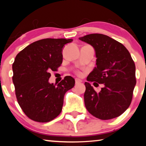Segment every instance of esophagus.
<instances>
[{
  "instance_id": "obj_1",
  "label": "esophagus",
  "mask_w": 146,
  "mask_h": 146,
  "mask_svg": "<svg viewBox=\"0 0 146 146\" xmlns=\"http://www.w3.org/2000/svg\"><path fill=\"white\" fill-rule=\"evenodd\" d=\"M82 82V80H80L78 78H75V84H80Z\"/></svg>"
}]
</instances>
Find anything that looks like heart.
Instances as JSON below:
<instances>
[{"label":"heart","mask_w":146,"mask_h":146,"mask_svg":"<svg viewBox=\"0 0 146 146\" xmlns=\"http://www.w3.org/2000/svg\"><path fill=\"white\" fill-rule=\"evenodd\" d=\"M78 75H80V73H78Z\"/></svg>","instance_id":"heart-1"}]
</instances>
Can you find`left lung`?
<instances>
[{"label": "left lung", "instance_id": "1", "mask_svg": "<svg viewBox=\"0 0 146 146\" xmlns=\"http://www.w3.org/2000/svg\"><path fill=\"white\" fill-rule=\"evenodd\" d=\"M95 48L97 66L87 77L93 84H103L97 92L86 82L85 106L88 112L101 120L119 117L129 108L136 85L135 64L129 51L119 42L100 33L79 38Z\"/></svg>", "mask_w": 146, "mask_h": 146}]
</instances>
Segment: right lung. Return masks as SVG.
Segmentation results:
<instances>
[{
  "instance_id": "right-lung-1",
  "label": "right lung",
  "mask_w": 146,
  "mask_h": 146,
  "mask_svg": "<svg viewBox=\"0 0 146 146\" xmlns=\"http://www.w3.org/2000/svg\"><path fill=\"white\" fill-rule=\"evenodd\" d=\"M73 39L44 38L29 44L19 52L13 64L12 78L20 107L29 118L50 122L61 113L65 93L75 86L66 76L57 85L49 83L51 71L62 62V48Z\"/></svg>"
}]
</instances>
